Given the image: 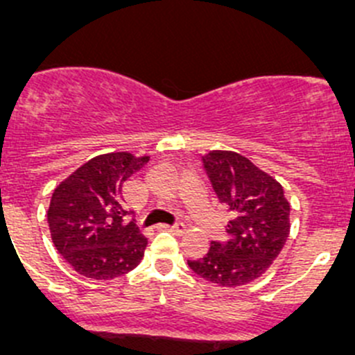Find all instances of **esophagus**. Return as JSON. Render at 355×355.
<instances>
[{
	"label": "esophagus",
	"instance_id": "34e87169",
	"mask_svg": "<svg viewBox=\"0 0 355 355\" xmlns=\"http://www.w3.org/2000/svg\"><path fill=\"white\" fill-rule=\"evenodd\" d=\"M160 230H167V231H171V233H174V234H181L182 231H184V226H182V224H173V226H169V224H160Z\"/></svg>",
	"mask_w": 355,
	"mask_h": 355
}]
</instances>
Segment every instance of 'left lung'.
<instances>
[{
    "label": "left lung",
    "mask_w": 355,
    "mask_h": 355,
    "mask_svg": "<svg viewBox=\"0 0 355 355\" xmlns=\"http://www.w3.org/2000/svg\"><path fill=\"white\" fill-rule=\"evenodd\" d=\"M202 160L230 223L226 241H210L209 252L188 266L216 285H247L264 275L285 247L290 205L282 184L240 153L214 150Z\"/></svg>",
    "instance_id": "obj_1"
}]
</instances>
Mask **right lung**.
I'll return each instance as SVG.
<instances>
[{"instance_id": "1", "label": "right lung", "mask_w": 355, "mask_h": 355, "mask_svg": "<svg viewBox=\"0 0 355 355\" xmlns=\"http://www.w3.org/2000/svg\"><path fill=\"white\" fill-rule=\"evenodd\" d=\"M150 157L128 152L91 159L58 186L48 209V226L58 254L79 275L114 279L138 266L146 248L121 191L124 181Z\"/></svg>"}]
</instances>
